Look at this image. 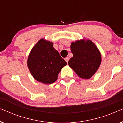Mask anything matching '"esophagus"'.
<instances>
[{"instance_id": "34e87169", "label": "esophagus", "mask_w": 123, "mask_h": 123, "mask_svg": "<svg viewBox=\"0 0 123 123\" xmlns=\"http://www.w3.org/2000/svg\"><path fill=\"white\" fill-rule=\"evenodd\" d=\"M69 58H68V57H67V58H65V61H66V62L67 63H68V61H69Z\"/></svg>"}]
</instances>
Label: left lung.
<instances>
[{
	"instance_id": "left-lung-1",
	"label": "left lung",
	"mask_w": 123,
	"mask_h": 123,
	"mask_svg": "<svg viewBox=\"0 0 123 123\" xmlns=\"http://www.w3.org/2000/svg\"><path fill=\"white\" fill-rule=\"evenodd\" d=\"M70 50L73 56L68 64L78 76L90 79L95 74L101 63V54L96 45L90 40L72 42Z\"/></svg>"
}]
</instances>
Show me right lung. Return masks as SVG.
I'll list each match as a JSON object with an SVG mask.
<instances>
[{
  "instance_id": "obj_1",
  "label": "right lung",
  "mask_w": 123,
  "mask_h": 123,
  "mask_svg": "<svg viewBox=\"0 0 123 123\" xmlns=\"http://www.w3.org/2000/svg\"><path fill=\"white\" fill-rule=\"evenodd\" d=\"M66 62L53 47L52 42L41 38L30 51L27 66L33 78L44 84H51L58 79V74Z\"/></svg>"
}]
</instances>
